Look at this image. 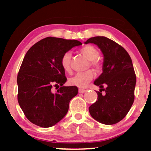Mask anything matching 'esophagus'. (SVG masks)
Returning a JSON list of instances; mask_svg holds the SVG:
<instances>
[{"label":"esophagus","mask_w":151,"mask_h":151,"mask_svg":"<svg viewBox=\"0 0 151 151\" xmlns=\"http://www.w3.org/2000/svg\"><path fill=\"white\" fill-rule=\"evenodd\" d=\"M86 91H87V90L83 89V88H80V89H79V92L80 93H85Z\"/></svg>","instance_id":"esophagus-1"}]
</instances>
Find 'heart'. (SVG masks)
I'll return each instance as SVG.
<instances>
[{"instance_id":"b5f03b06","label":"heart","mask_w":151,"mask_h":151,"mask_svg":"<svg viewBox=\"0 0 151 151\" xmlns=\"http://www.w3.org/2000/svg\"><path fill=\"white\" fill-rule=\"evenodd\" d=\"M80 52L90 60V66L93 67L97 71L102 70L103 63L101 60L98 58L99 57V52L96 47L91 45H86L80 49ZM71 54L69 52H65L63 55L60 60V64L62 68L66 72H71ZM94 77V72L93 70L89 69L84 72L78 73L74 77H71L68 80V83L73 86H77L78 88H85L88 83L93 80Z\"/></svg>"}]
</instances>
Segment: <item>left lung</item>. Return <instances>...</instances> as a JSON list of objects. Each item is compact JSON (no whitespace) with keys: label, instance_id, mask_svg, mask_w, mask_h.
Returning <instances> with one entry per match:
<instances>
[{"label":"left lung","instance_id":"1","mask_svg":"<svg viewBox=\"0 0 151 151\" xmlns=\"http://www.w3.org/2000/svg\"><path fill=\"white\" fill-rule=\"evenodd\" d=\"M85 43L96 45L104 55L103 72L94 82L101 89L96 91L98 100L89 106L90 114L103 124H115L126 117L134 101L137 79L132 58L122 46L104 36L90 38Z\"/></svg>","mask_w":151,"mask_h":151}]
</instances>
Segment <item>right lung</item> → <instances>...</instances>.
I'll use <instances>...</instances> for the list:
<instances>
[{
  "mask_svg": "<svg viewBox=\"0 0 151 151\" xmlns=\"http://www.w3.org/2000/svg\"><path fill=\"white\" fill-rule=\"evenodd\" d=\"M77 40L47 37L36 42L25 54L17 74V100L25 117L33 124L48 128L66 115L77 86H63L67 79L60 60ZM53 86L59 88L52 92Z\"/></svg>",
  "mask_w": 151,
  "mask_h": 151,
  "instance_id": "right-lung-1",
  "label": "right lung"
}]
</instances>
